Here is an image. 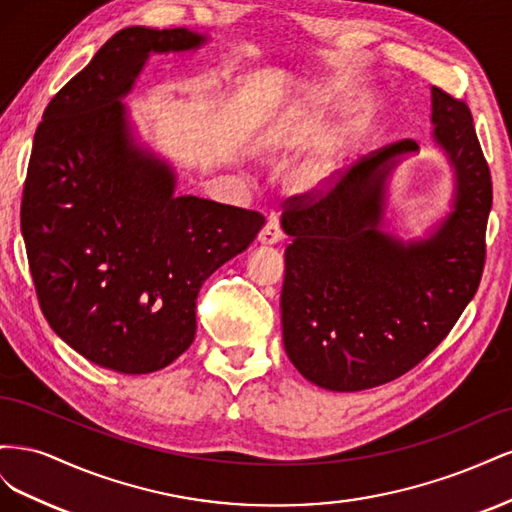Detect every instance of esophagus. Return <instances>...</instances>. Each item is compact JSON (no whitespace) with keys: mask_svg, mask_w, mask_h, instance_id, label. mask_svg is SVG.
<instances>
[{"mask_svg":"<svg viewBox=\"0 0 512 512\" xmlns=\"http://www.w3.org/2000/svg\"><path fill=\"white\" fill-rule=\"evenodd\" d=\"M282 237H284V230L280 226V218H277V215H269L267 224L262 226L260 235H258L260 243L262 245H273V243H280Z\"/></svg>","mask_w":512,"mask_h":512,"instance_id":"esophagus-1","label":"esophagus"}]
</instances>
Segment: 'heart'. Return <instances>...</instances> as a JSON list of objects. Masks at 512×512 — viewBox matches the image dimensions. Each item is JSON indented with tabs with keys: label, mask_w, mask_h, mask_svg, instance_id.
<instances>
[{
	"label": "heart",
	"mask_w": 512,
	"mask_h": 512,
	"mask_svg": "<svg viewBox=\"0 0 512 512\" xmlns=\"http://www.w3.org/2000/svg\"><path fill=\"white\" fill-rule=\"evenodd\" d=\"M316 136V128L309 126V123H294V126H288L284 128L280 134H277V147L282 149H294V147H305L307 143H312ZM331 160H324L316 166H312L309 170H305L303 179L307 183H314L318 179H322L324 175L329 173L331 170Z\"/></svg>",
	"instance_id": "heart-1"
}]
</instances>
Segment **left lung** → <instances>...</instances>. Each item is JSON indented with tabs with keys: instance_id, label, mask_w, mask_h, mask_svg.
<instances>
[{
	"instance_id": "obj_1",
	"label": "left lung",
	"mask_w": 512,
	"mask_h": 512,
	"mask_svg": "<svg viewBox=\"0 0 512 512\" xmlns=\"http://www.w3.org/2000/svg\"><path fill=\"white\" fill-rule=\"evenodd\" d=\"M436 141L457 170L455 211L421 243L380 230L384 181L412 138L286 200L284 348L322 389L365 391L421 363L451 333L485 269L489 164L466 100L433 87Z\"/></svg>"
}]
</instances>
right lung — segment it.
<instances>
[{
	"label": "right lung",
	"instance_id": "obj_1",
	"mask_svg": "<svg viewBox=\"0 0 512 512\" xmlns=\"http://www.w3.org/2000/svg\"><path fill=\"white\" fill-rule=\"evenodd\" d=\"M185 27H126L61 87L34 136L21 230L51 329L87 361L151 374L194 342L196 297L265 215L175 196L170 168L130 143L119 102L149 51L194 49Z\"/></svg>",
	"mask_w": 512,
	"mask_h": 512
}]
</instances>
